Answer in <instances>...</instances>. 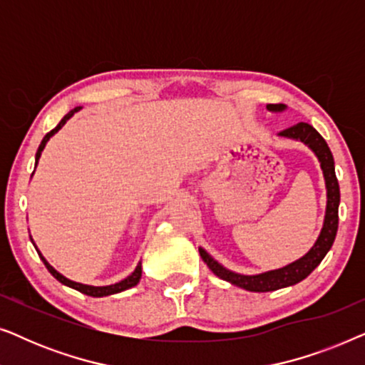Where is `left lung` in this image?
Wrapping results in <instances>:
<instances>
[{
	"mask_svg": "<svg viewBox=\"0 0 365 365\" xmlns=\"http://www.w3.org/2000/svg\"><path fill=\"white\" fill-rule=\"evenodd\" d=\"M266 108L271 113H282L287 109L286 104H267ZM279 136L301 141L316 154L319 163H321L324 181H326V216H324L322 229L321 232H319V237L316 239V242H314V246L309 249L302 257H299L297 261L287 264V266L284 267L272 269V271H266L261 274H251V276H247V274L234 272L231 269L224 267L221 262H217L206 249L199 247V254H201L202 261L207 264V267L211 269L219 279L251 292L277 291V289L294 286V284L306 279L309 274L321 264L322 259L326 257V254L329 252V249L332 247L339 226V202H341V191H339L332 153L327 146L326 139L307 123L294 124V126L279 133Z\"/></svg>",
	"mask_w": 365,
	"mask_h": 365,
	"instance_id": "8db88e82",
	"label": "left lung"
}]
</instances>
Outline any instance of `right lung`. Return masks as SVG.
I'll use <instances>...</instances> for the list:
<instances>
[{"label": "right lung", "mask_w": 365, "mask_h": 365, "mask_svg": "<svg viewBox=\"0 0 365 365\" xmlns=\"http://www.w3.org/2000/svg\"><path fill=\"white\" fill-rule=\"evenodd\" d=\"M79 109H81V106H76L74 109H71V111H69L66 116H64L61 121H59V124L54 129H51V131H49L46 136L43 138V141H41V144H39V148H38V151H36V161H34V168L38 166V161H39V158H41V153H43V149H44V146H46L48 144V141L49 139H51L54 134H56L59 129H61L64 124H66V121L68 119H71L73 116H74V113H78ZM31 237V236H29ZM31 242H33V246H34V249H36L38 251V254H39V257H41V261L44 262V266H46V269L49 272H51V276L54 277V279H58L59 282L61 284H64V286H68V287H71V289H74V291H79V292H83V294H86V296H91V297H104V296H113V294H118V292H123V291H126V289H131V287H134L136 286V284L139 282V279H141V276H143V266H141V261L138 262V266H136V269H134V271L129 274L128 277H124L123 281H119V282H114V284H109V286H89V284H81V282H76V281H71V279H68L66 276H63L61 272H58L56 269H54L51 264H49L48 261H46V257L43 256L41 252H39V249L36 247V244H34V241H33V237H31Z\"/></svg>", "instance_id": "obj_1"}]
</instances>
